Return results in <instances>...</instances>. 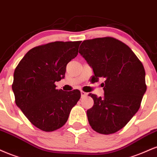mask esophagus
<instances>
[{"label": "esophagus", "mask_w": 157, "mask_h": 157, "mask_svg": "<svg viewBox=\"0 0 157 157\" xmlns=\"http://www.w3.org/2000/svg\"><path fill=\"white\" fill-rule=\"evenodd\" d=\"M81 95H82V98L86 97V95H87V93H85V92H84V91H81Z\"/></svg>", "instance_id": "obj_1"}]
</instances>
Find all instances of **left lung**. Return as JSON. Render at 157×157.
I'll use <instances>...</instances> for the list:
<instances>
[{"label":"left lung","instance_id":"obj_1","mask_svg":"<svg viewBox=\"0 0 157 157\" xmlns=\"http://www.w3.org/2000/svg\"><path fill=\"white\" fill-rule=\"evenodd\" d=\"M79 53L93 70L90 82L105 79L104 97L90 94L94 101L86 111L90 126L98 133H115L140 107L147 89L144 67L128 45L110 36L84 40Z\"/></svg>","mask_w":157,"mask_h":157}]
</instances>
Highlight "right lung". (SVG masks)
I'll return each mask as SVG.
<instances>
[{"label": "right lung", "mask_w": 157, "mask_h": 157, "mask_svg": "<svg viewBox=\"0 0 157 157\" xmlns=\"http://www.w3.org/2000/svg\"><path fill=\"white\" fill-rule=\"evenodd\" d=\"M82 41H56L33 48L14 73L15 104L30 122L44 132H53L67 122L81 98L78 90H56L64 78L66 66L78 55Z\"/></svg>", "instance_id": "1"}]
</instances>
